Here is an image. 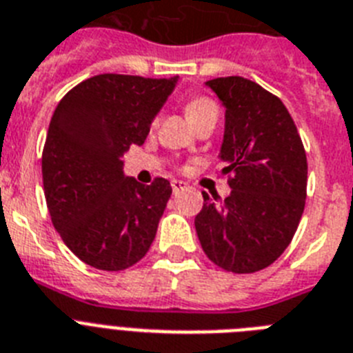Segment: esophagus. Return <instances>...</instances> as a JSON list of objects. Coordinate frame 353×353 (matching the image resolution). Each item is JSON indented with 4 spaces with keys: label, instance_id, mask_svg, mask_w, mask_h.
I'll return each instance as SVG.
<instances>
[{
    "label": "esophagus",
    "instance_id": "obj_1",
    "mask_svg": "<svg viewBox=\"0 0 353 353\" xmlns=\"http://www.w3.org/2000/svg\"><path fill=\"white\" fill-rule=\"evenodd\" d=\"M188 188V185L183 181H172V192H174V195L181 194L183 190H186Z\"/></svg>",
    "mask_w": 353,
    "mask_h": 353
}]
</instances>
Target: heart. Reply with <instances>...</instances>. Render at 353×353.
I'll list each match as a JSON object with an SVG mask.
<instances>
[{
	"label": "heart",
	"mask_w": 353,
	"mask_h": 353,
	"mask_svg": "<svg viewBox=\"0 0 353 353\" xmlns=\"http://www.w3.org/2000/svg\"><path fill=\"white\" fill-rule=\"evenodd\" d=\"M185 109L188 118H190L194 123L197 120H201V118L208 117V114H217V105H215V102H213L212 99H208V97H194V99H190L186 102ZM156 123H158V120L152 121V125H156Z\"/></svg>",
	"instance_id": "heart-1"
}]
</instances>
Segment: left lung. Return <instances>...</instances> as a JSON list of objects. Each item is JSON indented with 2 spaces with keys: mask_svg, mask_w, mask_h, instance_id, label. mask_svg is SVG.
Wrapping results in <instances>:
<instances>
[{
  "mask_svg": "<svg viewBox=\"0 0 353 353\" xmlns=\"http://www.w3.org/2000/svg\"><path fill=\"white\" fill-rule=\"evenodd\" d=\"M226 108L222 176L232 194H204L195 217L203 251L235 274L269 268L291 244L307 199V154L283 102L244 77L206 82Z\"/></svg>",
  "mask_w": 353,
  "mask_h": 353,
  "instance_id": "8db88e82",
  "label": "left lung"
}]
</instances>
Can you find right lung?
I'll return each mask as SVG.
<instances>
[{"instance_id":"right-lung-1","label":"right lung","mask_w":353,"mask_h":353,"mask_svg":"<svg viewBox=\"0 0 353 353\" xmlns=\"http://www.w3.org/2000/svg\"><path fill=\"white\" fill-rule=\"evenodd\" d=\"M177 77L103 73L64 94L43 149V185L53 226L91 268L123 271L150 250L172 186L123 176V152L141 145Z\"/></svg>"}]
</instances>
